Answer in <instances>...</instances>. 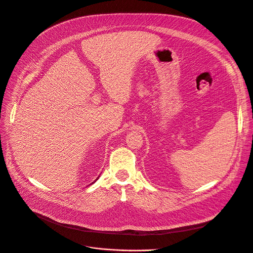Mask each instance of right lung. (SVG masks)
Masks as SVG:
<instances>
[{
  "instance_id": "add662e5",
  "label": "right lung",
  "mask_w": 253,
  "mask_h": 253,
  "mask_svg": "<svg viewBox=\"0 0 253 253\" xmlns=\"http://www.w3.org/2000/svg\"><path fill=\"white\" fill-rule=\"evenodd\" d=\"M98 178H99V177H98ZM98 178H97V179H98ZM97 179H96V180H97ZM96 180H95V181H96ZM93 183H94V182H93Z\"/></svg>"
}]
</instances>
